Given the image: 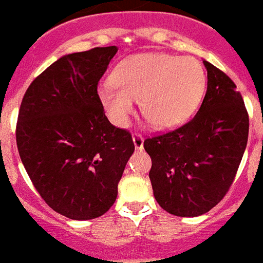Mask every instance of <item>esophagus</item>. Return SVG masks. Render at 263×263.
<instances>
[{
    "mask_svg": "<svg viewBox=\"0 0 263 263\" xmlns=\"http://www.w3.org/2000/svg\"><path fill=\"white\" fill-rule=\"evenodd\" d=\"M132 140H134V146H135L136 150H142L143 148V136L139 135V134H134L132 135Z\"/></svg>",
    "mask_w": 263,
    "mask_h": 263,
    "instance_id": "1",
    "label": "esophagus"
}]
</instances>
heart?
I'll use <instances>...</instances> for the list:
<instances>
[{
    "mask_svg": "<svg viewBox=\"0 0 263 263\" xmlns=\"http://www.w3.org/2000/svg\"><path fill=\"white\" fill-rule=\"evenodd\" d=\"M110 80L99 84L97 97L117 127L128 124L134 101L157 129L179 127L195 113L206 87V75L196 60L164 53H140L121 60Z\"/></svg>",
    "mask_w": 263,
    "mask_h": 263,
    "instance_id": "obj_1",
    "label": "heart"
}]
</instances>
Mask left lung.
I'll list each match as a JSON object with an SVG mask.
<instances>
[{
    "instance_id": "left-lung-1",
    "label": "left lung",
    "mask_w": 263,
    "mask_h": 263,
    "mask_svg": "<svg viewBox=\"0 0 263 263\" xmlns=\"http://www.w3.org/2000/svg\"><path fill=\"white\" fill-rule=\"evenodd\" d=\"M208 90L183 127L144 140L154 198L177 217L212 210L228 192L249 139V115L236 86L203 60Z\"/></svg>"
}]
</instances>
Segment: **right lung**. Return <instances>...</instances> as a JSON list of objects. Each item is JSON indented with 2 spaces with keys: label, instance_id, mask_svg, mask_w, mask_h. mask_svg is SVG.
I'll list each match as a JSON object with an SVG mask.
<instances>
[{
  "label": "right lung",
  "instance_id": "obj_1",
  "mask_svg": "<svg viewBox=\"0 0 263 263\" xmlns=\"http://www.w3.org/2000/svg\"><path fill=\"white\" fill-rule=\"evenodd\" d=\"M117 46L60 57L27 88L16 142L42 199L71 220H92L111 208L135 150L131 134L111 125L97 86Z\"/></svg>",
  "mask_w": 263,
  "mask_h": 263
}]
</instances>
